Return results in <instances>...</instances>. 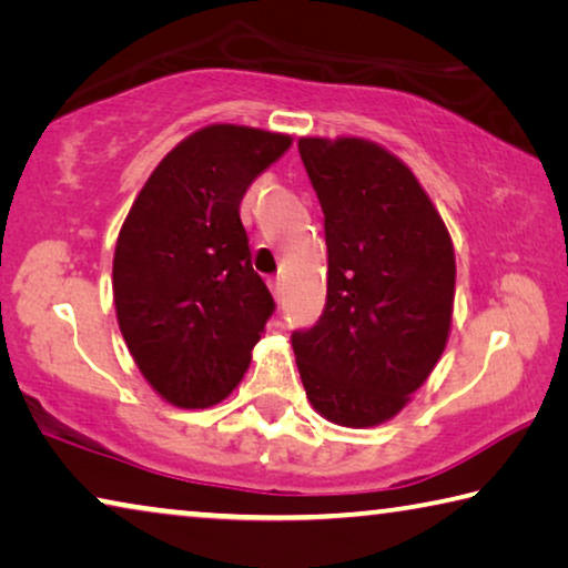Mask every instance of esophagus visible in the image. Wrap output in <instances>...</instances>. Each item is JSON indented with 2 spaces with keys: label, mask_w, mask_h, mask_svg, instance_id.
<instances>
[{
  "label": "esophagus",
  "mask_w": 568,
  "mask_h": 568,
  "mask_svg": "<svg viewBox=\"0 0 568 568\" xmlns=\"http://www.w3.org/2000/svg\"><path fill=\"white\" fill-rule=\"evenodd\" d=\"M270 291H273L275 301H283V281H281V277H273V281H270Z\"/></svg>",
  "instance_id": "1"
}]
</instances>
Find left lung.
Segmentation results:
<instances>
[{"label":"left lung","instance_id":"8db88e82","mask_svg":"<svg viewBox=\"0 0 568 568\" xmlns=\"http://www.w3.org/2000/svg\"><path fill=\"white\" fill-rule=\"evenodd\" d=\"M323 210L328 287L291 344L316 412L344 427L392 419L443 356L455 298L445 222L412 171L362 139H301Z\"/></svg>","mask_w":568,"mask_h":568}]
</instances>
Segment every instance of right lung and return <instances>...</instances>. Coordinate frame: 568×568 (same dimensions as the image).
I'll return each mask as SVG.
<instances>
[{
  "label": "right lung",
  "mask_w": 568,
  "mask_h": 568,
  "mask_svg": "<svg viewBox=\"0 0 568 568\" xmlns=\"http://www.w3.org/2000/svg\"><path fill=\"white\" fill-rule=\"evenodd\" d=\"M291 136L217 123L154 169L125 217L113 301L133 362L166 402L204 409L245 376L275 313L255 270L240 202Z\"/></svg>",
  "instance_id": "right-lung-1"
}]
</instances>
